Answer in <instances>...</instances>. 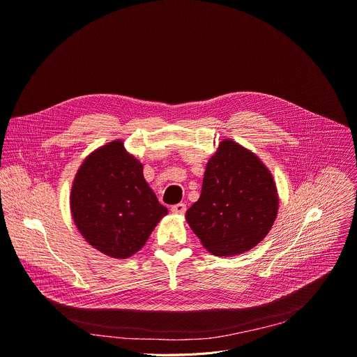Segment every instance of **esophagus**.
Masks as SVG:
<instances>
[{"mask_svg": "<svg viewBox=\"0 0 357 357\" xmlns=\"http://www.w3.org/2000/svg\"><path fill=\"white\" fill-rule=\"evenodd\" d=\"M171 211H172L174 213H176V215H183L185 211H186V205H185V204H176V205H174V206L171 208Z\"/></svg>", "mask_w": 357, "mask_h": 357, "instance_id": "1", "label": "esophagus"}]
</instances>
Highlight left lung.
Masks as SVG:
<instances>
[{
  "label": "left lung",
  "mask_w": 357,
  "mask_h": 357,
  "mask_svg": "<svg viewBox=\"0 0 357 357\" xmlns=\"http://www.w3.org/2000/svg\"><path fill=\"white\" fill-rule=\"evenodd\" d=\"M278 208L276 185L264 162L225 139L208 162L201 197L186 211V220L206 250L231 256L269 234Z\"/></svg>",
  "instance_id": "8db88e82"
}]
</instances>
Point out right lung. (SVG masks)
<instances>
[{"instance_id": "1", "label": "right lung", "mask_w": 357, "mask_h": 357, "mask_svg": "<svg viewBox=\"0 0 357 357\" xmlns=\"http://www.w3.org/2000/svg\"><path fill=\"white\" fill-rule=\"evenodd\" d=\"M142 171L141 162L118 139L88 155L75 175L73 219L86 242L111 257L137 253L168 213Z\"/></svg>"}]
</instances>
